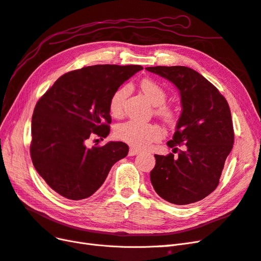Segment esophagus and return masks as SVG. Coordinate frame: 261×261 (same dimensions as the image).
<instances>
[{"mask_svg": "<svg viewBox=\"0 0 261 261\" xmlns=\"http://www.w3.org/2000/svg\"><path fill=\"white\" fill-rule=\"evenodd\" d=\"M128 154H129L130 156H134V155H137V154H139V151H138L137 149H134V148H130V149H129V151H128Z\"/></svg>", "mask_w": 261, "mask_h": 261, "instance_id": "esophagus-1", "label": "esophagus"}]
</instances>
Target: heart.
<instances>
[{
  "mask_svg": "<svg viewBox=\"0 0 261 261\" xmlns=\"http://www.w3.org/2000/svg\"><path fill=\"white\" fill-rule=\"evenodd\" d=\"M140 88L149 98V100L155 106L156 114L167 123L173 122L175 119V111L172 107L164 103L167 97L164 87L154 80L145 79L141 81ZM128 94L129 87L126 85L119 87L112 94L109 101V110L115 118H119L123 114L124 102ZM115 136L133 148L146 149L152 142L163 138L164 133L158 124L129 120L116 126Z\"/></svg>",
  "mask_w": 261,
  "mask_h": 261,
  "instance_id": "obj_1",
  "label": "heart"
}]
</instances>
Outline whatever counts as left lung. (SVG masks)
Segmentation results:
<instances>
[{"label": "left lung", "mask_w": 261, "mask_h": 261, "mask_svg": "<svg viewBox=\"0 0 261 261\" xmlns=\"http://www.w3.org/2000/svg\"><path fill=\"white\" fill-rule=\"evenodd\" d=\"M172 82L180 94L182 111L169 148L174 154L155 156L150 179L165 201L187 205L203 200L219 184L227 156L234 142L229 105L218 89L195 70L184 67H148Z\"/></svg>", "instance_id": "obj_1"}]
</instances>
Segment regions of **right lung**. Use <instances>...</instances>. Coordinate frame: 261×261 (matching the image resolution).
<instances>
[{
	"label": "right lung",
	"instance_id": "add662e5",
	"mask_svg": "<svg viewBox=\"0 0 261 261\" xmlns=\"http://www.w3.org/2000/svg\"><path fill=\"white\" fill-rule=\"evenodd\" d=\"M141 66L96 65L61 75L35 105L30 153L37 172L54 191L83 200L105 182L111 167L128 153L122 141L88 149L92 136L110 133L109 101Z\"/></svg>",
	"mask_w": 261,
	"mask_h": 261
}]
</instances>
